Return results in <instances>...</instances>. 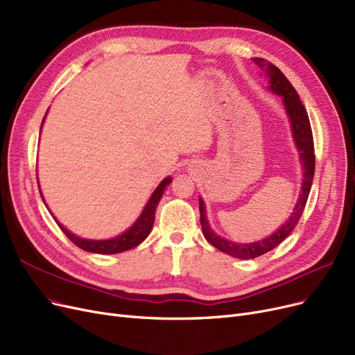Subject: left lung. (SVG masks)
Here are the masks:
<instances>
[{
	"instance_id": "8db88e82",
	"label": "left lung",
	"mask_w": 355,
	"mask_h": 355,
	"mask_svg": "<svg viewBox=\"0 0 355 355\" xmlns=\"http://www.w3.org/2000/svg\"><path fill=\"white\" fill-rule=\"evenodd\" d=\"M257 67L265 71V76L268 78V89L272 94L281 96L285 114L290 121L291 133L294 139V144L300 155L301 166H303V181H301V191L298 194V200L294 206L293 214L288 216V219L284 224L266 239L259 240L254 243H234L231 240H227L224 237L218 235L209 224L206 216V205L203 199L199 196V209H200V224L203 230L205 239L211 243L218 250L224 252L232 257L237 259H254L261 254L270 252L272 248L279 245L291 231L298 224V220L303 215V211L306 207L309 193L313 184L314 177V146H313V135L311 127L309 121V115L304 108V105L301 103L297 90L293 87V85L288 82V78L281 73V70L270 62H268L263 58H253Z\"/></svg>"
}]
</instances>
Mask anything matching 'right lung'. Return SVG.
Wrapping results in <instances>:
<instances>
[{
	"mask_svg": "<svg viewBox=\"0 0 355 355\" xmlns=\"http://www.w3.org/2000/svg\"><path fill=\"white\" fill-rule=\"evenodd\" d=\"M44 121H45V116L42 120V124H44ZM36 180H37V175H36ZM171 181H173V178H171V177L164 178L159 182V186H157L155 189V191L152 193L146 206L143 207V211H141L140 216L136 219L135 224L131 225L127 231H124L123 234L116 235V237L110 239V240H87V239L78 237V235L73 234L71 231L65 228L62 224H60V220H57V218L54 215H52V214L51 215H52V218L55 219L57 225L61 228V231L65 235H67V237L77 247H80L82 250L89 252V253H98V254L123 253V252L130 250V248H135L136 245H139L141 241L146 240V237L150 234L153 222H155L156 206H157V203H159L162 194L165 193V189L171 184ZM37 186H39V182H37ZM39 191H41V187H39ZM41 196H42V193H41ZM42 200H44V196H42ZM44 203H45V200H44ZM45 206H46V203H45ZM48 211H49V209H48Z\"/></svg>",
	"mask_w": 355,
	"mask_h": 355,
	"instance_id": "1",
	"label": "right lung"
}]
</instances>
